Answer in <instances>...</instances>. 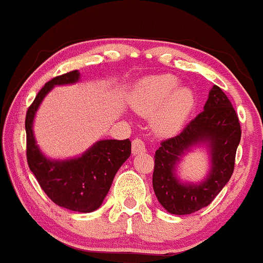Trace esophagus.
<instances>
[{
	"label": "esophagus",
	"instance_id": "obj_1",
	"mask_svg": "<svg viewBox=\"0 0 263 263\" xmlns=\"http://www.w3.org/2000/svg\"><path fill=\"white\" fill-rule=\"evenodd\" d=\"M146 151L145 143L143 141H141L140 139H136L132 141V155H139V154H143Z\"/></svg>",
	"mask_w": 263,
	"mask_h": 263
}]
</instances>
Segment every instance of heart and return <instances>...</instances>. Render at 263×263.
Here are the masks:
<instances>
[{
    "label": "heart",
    "mask_w": 263,
    "mask_h": 263,
    "mask_svg": "<svg viewBox=\"0 0 263 263\" xmlns=\"http://www.w3.org/2000/svg\"><path fill=\"white\" fill-rule=\"evenodd\" d=\"M179 84L171 74L150 76L141 79L131 95L132 108L145 117L153 115L151 126L159 136L178 134L195 107L193 90Z\"/></svg>",
    "instance_id": "b5f03b06"
}]
</instances>
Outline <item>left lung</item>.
Returning a JSON list of instances; mask_svg holds the SVG:
<instances>
[{"mask_svg":"<svg viewBox=\"0 0 263 263\" xmlns=\"http://www.w3.org/2000/svg\"><path fill=\"white\" fill-rule=\"evenodd\" d=\"M239 141L236 110L224 92L213 85L203 112L155 153L153 186L162 208L171 214L186 215L209 205L233 174ZM198 148L209 155V171L199 182L182 181L178 174L182 160Z\"/></svg>","mask_w":263,"mask_h":263,"instance_id":"1","label":"left lung"}]
</instances>
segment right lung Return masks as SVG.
Segmentation results:
<instances>
[{
	"mask_svg": "<svg viewBox=\"0 0 263 263\" xmlns=\"http://www.w3.org/2000/svg\"><path fill=\"white\" fill-rule=\"evenodd\" d=\"M79 70L51 79L27 109L26 156L30 170L41 189L57 205L79 213L97 211L108 194L115 175L131 155V141L99 140L78 156L51 159L41 151L34 135V121L44 98L58 85L76 84Z\"/></svg>",
	"mask_w": 263,
	"mask_h": 263,
	"instance_id": "obj_1",
	"label": "right lung"
}]
</instances>
